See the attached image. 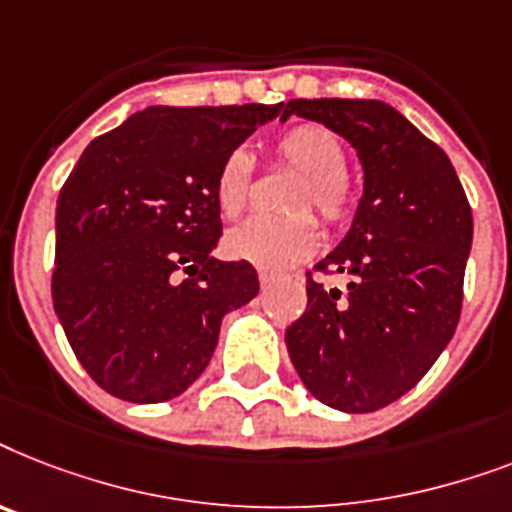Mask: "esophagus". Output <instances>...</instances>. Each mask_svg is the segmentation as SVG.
Masks as SVG:
<instances>
[{
    "label": "esophagus",
    "instance_id": "obj_1",
    "mask_svg": "<svg viewBox=\"0 0 512 512\" xmlns=\"http://www.w3.org/2000/svg\"><path fill=\"white\" fill-rule=\"evenodd\" d=\"M259 282H261V288H269V285L275 282V275H272V272H259Z\"/></svg>",
    "mask_w": 512,
    "mask_h": 512
}]
</instances>
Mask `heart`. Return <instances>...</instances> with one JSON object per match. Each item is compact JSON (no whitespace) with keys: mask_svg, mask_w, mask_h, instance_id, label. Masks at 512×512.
<instances>
[{"mask_svg":"<svg viewBox=\"0 0 512 512\" xmlns=\"http://www.w3.org/2000/svg\"><path fill=\"white\" fill-rule=\"evenodd\" d=\"M277 155L290 171L301 174L285 198V216H253L224 240L232 259L280 272L309 259L320 243L317 211L325 224H341L351 211V185L346 177V150L330 129L320 124L290 126L277 137ZM253 158L237 147L222 161L214 179V200L224 219L243 214L251 190Z\"/></svg>","mask_w":512,"mask_h":512,"instance_id":"obj_1","label":"heart"}]
</instances>
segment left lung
Segmentation results:
<instances>
[{
  "instance_id": "obj_1",
  "label": "left lung",
  "mask_w": 512,
  "mask_h": 512,
  "mask_svg": "<svg viewBox=\"0 0 512 512\" xmlns=\"http://www.w3.org/2000/svg\"><path fill=\"white\" fill-rule=\"evenodd\" d=\"M288 116L325 124L357 150L365 187L349 232L306 280V312L285 330L290 362L314 399L375 412L410 391L455 335L473 216L436 142L380 100H290Z\"/></svg>"
}]
</instances>
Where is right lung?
Returning a JSON list of instances; mask_svg holds the SVG:
<instances>
[{
    "label": "right lung",
    "instance_id": "1",
    "mask_svg": "<svg viewBox=\"0 0 512 512\" xmlns=\"http://www.w3.org/2000/svg\"><path fill=\"white\" fill-rule=\"evenodd\" d=\"M277 105H153L81 153L55 208L52 304L73 354L134 404L185 394L224 314L259 293L248 261H219L214 179Z\"/></svg>",
    "mask_w": 512,
    "mask_h": 512
}]
</instances>
